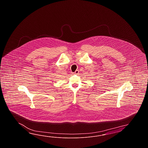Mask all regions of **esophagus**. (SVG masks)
Masks as SVG:
<instances>
[{
	"mask_svg": "<svg viewBox=\"0 0 148 148\" xmlns=\"http://www.w3.org/2000/svg\"><path fill=\"white\" fill-rule=\"evenodd\" d=\"M78 73L79 71L78 70H76V71H75V72L74 73H75V75H77V74Z\"/></svg>",
	"mask_w": 148,
	"mask_h": 148,
	"instance_id": "obj_1",
	"label": "esophagus"
}]
</instances>
